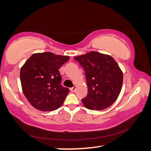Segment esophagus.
Wrapping results in <instances>:
<instances>
[{"label": "esophagus", "mask_w": 151, "mask_h": 151, "mask_svg": "<svg viewBox=\"0 0 151 151\" xmlns=\"http://www.w3.org/2000/svg\"><path fill=\"white\" fill-rule=\"evenodd\" d=\"M76 86H74L73 87H72V88H70V91L72 92V93H74V92H75L76 91Z\"/></svg>", "instance_id": "1"}]
</instances>
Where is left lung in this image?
Wrapping results in <instances>:
<instances>
[{"label": "left lung", "instance_id": "left-lung-1", "mask_svg": "<svg viewBox=\"0 0 151 151\" xmlns=\"http://www.w3.org/2000/svg\"><path fill=\"white\" fill-rule=\"evenodd\" d=\"M85 70L88 86L87 96L82 99L90 110L108 108L121 93L123 75L118 64L109 55L92 52L74 58Z\"/></svg>", "mask_w": 151, "mask_h": 151}]
</instances>
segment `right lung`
<instances>
[{
	"label": "right lung",
	"instance_id": "right-lung-1",
	"mask_svg": "<svg viewBox=\"0 0 151 151\" xmlns=\"http://www.w3.org/2000/svg\"><path fill=\"white\" fill-rule=\"evenodd\" d=\"M68 60V56L50 52L36 53L22 66L20 78L22 91L34 108L52 111L62 105L69 89L61 85L58 69Z\"/></svg>",
	"mask_w": 151,
	"mask_h": 151
}]
</instances>
